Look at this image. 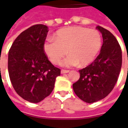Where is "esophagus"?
Instances as JSON below:
<instances>
[{"label": "esophagus", "instance_id": "obj_1", "mask_svg": "<svg viewBox=\"0 0 128 128\" xmlns=\"http://www.w3.org/2000/svg\"><path fill=\"white\" fill-rule=\"evenodd\" d=\"M70 72V70H61V74H65V73H68Z\"/></svg>", "mask_w": 128, "mask_h": 128}]
</instances>
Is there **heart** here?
Returning a JSON list of instances; mask_svg holds the SVG:
<instances>
[{"label":"heart","mask_w":128,"mask_h":128,"mask_svg":"<svg viewBox=\"0 0 128 128\" xmlns=\"http://www.w3.org/2000/svg\"><path fill=\"white\" fill-rule=\"evenodd\" d=\"M102 48V37L94 29L81 26H70L59 29L53 38L49 37L43 43V51L50 60L59 65L63 62L68 67L86 66L94 61Z\"/></svg>","instance_id":"1"}]
</instances>
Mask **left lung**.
Wrapping results in <instances>:
<instances>
[{
  "label": "left lung",
  "instance_id": "8db88e82",
  "mask_svg": "<svg viewBox=\"0 0 128 128\" xmlns=\"http://www.w3.org/2000/svg\"><path fill=\"white\" fill-rule=\"evenodd\" d=\"M96 29L103 40L100 52L90 65L79 70L80 78L72 84L76 96L88 103L100 100L110 92L122 66V50L116 37L101 26Z\"/></svg>",
  "mask_w": 128,
  "mask_h": 128
}]
</instances>
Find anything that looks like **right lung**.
I'll return each mask as SVG.
<instances>
[{
	"mask_svg": "<svg viewBox=\"0 0 128 128\" xmlns=\"http://www.w3.org/2000/svg\"><path fill=\"white\" fill-rule=\"evenodd\" d=\"M48 28L38 24L28 28L14 40L8 52V68L16 92L24 100L37 103L49 96L60 70L43 51Z\"/></svg>",
	"mask_w": 128,
	"mask_h": 128,
	"instance_id": "add662e5",
	"label": "right lung"
}]
</instances>
